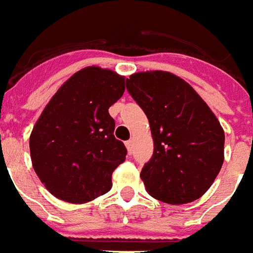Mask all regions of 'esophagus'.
<instances>
[{
	"instance_id": "obj_1",
	"label": "esophagus",
	"mask_w": 253,
	"mask_h": 253,
	"mask_svg": "<svg viewBox=\"0 0 253 253\" xmlns=\"http://www.w3.org/2000/svg\"><path fill=\"white\" fill-rule=\"evenodd\" d=\"M125 145H126V149H128L129 154H132V151H133V140H128L125 143Z\"/></svg>"
}]
</instances>
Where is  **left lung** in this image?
<instances>
[{
    "label": "left lung",
    "mask_w": 253,
    "mask_h": 253,
    "mask_svg": "<svg viewBox=\"0 0 253 253\" xmlns=\"http://www.w3.org/2000/svg\"><path fill=\"white\" fill-rule=\"evenodd\" d=\"M126 90L144 110L154 155L141 169L145 190L167 204H189L209 190L224 163V129L187 82L167 71L136 73Z\"/></svg>",
    "instance_id": "left-lung-1"
}]
</instances>
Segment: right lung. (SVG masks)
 I'll return each instance as SVG.
<instances>
[{
	"label": "right lung",
	"mask_w": 253,
	"mask_h": 253,
	"mask_svg": "<svg viewBox=\"0 0 253 253\" xmlns=\"http://www.w3.org/2000/svg\"><path fill=\"white\" fill-rule=\"evenodd\" d=\"M125 90L112 70L86 67L75 73L44 108L29 137L33 169L56 198L84 204L112 189V174L126 148L114 137L109 108Z\"/></svg>",
	"instance_id": "obj_1"
}]
</instances>
